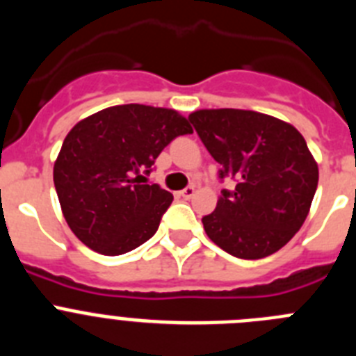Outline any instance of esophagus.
I'll use <instances>...</instances> for the list:
<instances>
[{"label":"esophagus","instance_id":"obj_1","mask_svg":"<svg viewBox=\"0 0 356 356\" xmlns=\"http://www.w3.org/2000/svg\"><path fill=\"white\" fill-rule=\"evenodd\" d=\"M194 193H196V188H194L193 185H188V187H185L184 191H180V196L185 197V200H191V197L194 196Z\"/></svg>","mask_w":356,"mask_h":356}]
</instances>
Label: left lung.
<instances>
[{
	"label": "left lung",
	"instance_id": "obj_1",
	"mask_svg": "<svg viewBox=\"0 0 356 356\" xmlns=\"http://www.w3.org/2000/svg\"><path fill=\"white\" fill-rule=\"evenodd\" d=\"M188 119L221 163L219 176L237 181L201 219L210 241L246 260L282 250L303 226L319 181L303 135L291 122L253 110L203 108Z\"/></svg>",
	"mask_w": 356,
	"mask_h": 356
}]
</instances>
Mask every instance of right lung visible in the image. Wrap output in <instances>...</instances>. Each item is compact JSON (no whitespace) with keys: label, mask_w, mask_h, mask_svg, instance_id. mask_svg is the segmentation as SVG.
I'll return each instance as SVG.
<instances>
[{"label":"right lung","mask_w":356,"mask_h":356,"mask_svg":"<svg viewBox=\"0 0 356 356\" xmlns=\"http://www.w3.org/2000/svg\"><path fill=\"white\" fill-rule=\"evenodd\" d=\"M184 134L193 128L176 110L139 103L108 106L71 128L53 181L65 222L85 246L115 257L155 235L172 194L143 184L144 175Z\"/></svg>","instance_id":"1"}]
</instances>
